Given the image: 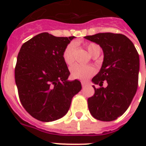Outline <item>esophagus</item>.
Here are the masks:
<instances>
[{
  "label": "esophagus",
  "instance_id": "esophagus-1",
  "mask_svg": "<svg viewBox=\"0 0 146 146\" xmlns=\"http://www.w3.org/2000/svg\"><path fill=\"white\" fill-rule=\"evenodd\" d=\"M81 85H82V88H85V87L88 86V84L85 82H82L81 83Z\"/></svg>",
  "mask_w": 146,
  "mask_h": 146
}]
</instances>
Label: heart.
Here are the masks:
<instances>
[{"instance_id": "b5f03b06", "label": "heart", "mask_w": 146, "mask_h": 146, "mask_svg": "<svg viewBox=\"0 0 146 146\" xmlns=\"http://www.w3.org/2000/svg\"><path fill=\"white\" fill-rule=\"evenodd\" d=\"M97 49H100L98 45L95 44H90L88 45V51L91 55H93L95 51ZM75 51H76V44L71 43L65 48L63 51V59L67 65H71L75 60ZM71 76L74 79L80 80H87L95 73L94 67L90 66H82L80 64H75L70 68Z\"/></svg>"}]
</instances>
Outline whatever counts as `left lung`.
Listing matches in <instances>:
<instances>
[{
  "label": "left lung",
  "mask_w": 146,
  "mask_h": 146,
  "mask_svg": "<svg viewBox=\"0 0 146 146\" xmlns=\"http://www.w3.org/2000/svg\"><path fill=\"white\" fill-rule=\"evenodd\" d=\"M84 38L98 44L104 58L98 73L92 78L100 88L88 99L92 116L102 121H112L127 110L138 88L139 55L135 45L120 33H101ZM106 88L102 87L104 80Z\"/></svg>",
  "instance_id": "1"
}]
</instances>
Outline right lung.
<instances>
[{"label": "right lung", "mask_w": 146, "mask_h": 146, "mask_svg": "<svg viewBox=\"0 0 146 146\" xmlns=\"http://www.w3.org/2000/svg\"><path fill=\"white\" fill-rule=\"evenodd\" d=\"M73 38L41 33L21 47L15 69V84L23 106L38 120L62 118L82 88L79 80H68L70 73L63 59L64 50Z\"/></svg>", "instance_id": "add662e5"}]
</instances>
